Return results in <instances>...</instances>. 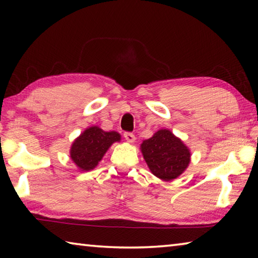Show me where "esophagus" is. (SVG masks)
<instances>
[{"label":"esophagus","instance_id":"obj_1","mask_svg":"<svg viewBox=\"0 0 258 258\" xmlns=\"http://www.w3.org/2000/svg\"><path fill=\"white\" fill-rule=\"evenodd\" d=\"M124 138H125L126 141L131 142V143L135 141V135L133 133H131V132H125L124 133Z\"/></svg>","mask_w":258,"mask_h":258}]
</instances>
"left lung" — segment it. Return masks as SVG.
I'll return each instance as SVG.
<instances>
[{"label":"left lung","instance_id":"8db88e82","mask_svg":"<svg viewBox=\"0 0 258 258\" xmlns=\"http://www.w3.org/2000/svg\"><path fill=\"white\" fill-rule=\"evenodd\" d=\"M141 151L151 173L165 181L181 175L190 163L187 147L168 130H159L145 140Z\"/></svg>","mask_w":258,"mask_h":258}]
</instances>
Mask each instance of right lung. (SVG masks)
Wrapping results in <instances>:
<instances>
[{
    "mask_svg": "<svg viewBox=\"0 0 258 258\" xmlns=\"http://www.w3.org/2000/svg\"><path fill=\"white\" fill-rule=\"evenodd\" d=\"M119 140L120 135L117 132H104L98 126H92L73 143L71 158L82 171H91L102 159L108 148Z\"/></svg>",
    "mask_w": 258,
    "mask_h": 258,
    "instance_id": "1",
    "label": "right lung"
}]
</instances>
